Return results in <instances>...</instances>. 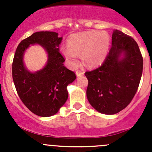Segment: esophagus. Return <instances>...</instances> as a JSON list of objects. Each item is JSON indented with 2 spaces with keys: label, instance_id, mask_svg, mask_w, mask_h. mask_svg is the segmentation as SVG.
Segmentation results:
<instances>
[{
  "label": "esophagus",
  "instance_id": "esophagus-1",
  "mask_svg": "<svg viewBox=\"0 0 152 152\" xmlns=\"http://www.w3.org/2000/svg\"><path fill=\"white\" fill-rule=\"evenodd\" d=\"M84 73H85V72L82 71V70H77V71H76V76H77L78 77H80V76H83Z\"/></svg>",
  "mask_w": 152,
  "mask_h": 152
}]
</instances>
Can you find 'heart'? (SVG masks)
<instances>
[{
    "instance_id": "b5f03b06",
    "label": "heart",
    "mask_w": 152,
    "mask_h": 152,
    "mask_svg": "<svg viewBox=\"0 0 152 152\" xmlns=\"http://www.w3.org/2000/svg\"><path fill=\"white\" fill-rule=\"evenodd\" d=\"M68 46L62 47L61 51L70 66L78 64V55L86 65L94 67L104 62L108 53L110 38L107 32L84 31L73 35L68 40Z\"/></svg>"
}]
</instances>
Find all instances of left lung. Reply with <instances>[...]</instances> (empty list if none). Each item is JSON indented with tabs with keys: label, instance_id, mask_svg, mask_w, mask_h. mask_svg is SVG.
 Masks as SVG:
<instances>
[{
	"label": "left lung",
	"instance_id": "left-lung-1",
	"mask_svg": "<svg viewBox=\"0 0 152 152\" xmlns=\"http://www.w3.org/2000/svg\"><path fill=\"white\" fill-rule=\"evenodd\" d=\"M142 56L136 41L114 30L112 47L100 67L85 72L87 98L92 107L106 115L119 113L129 104L141 79Z\"/></svg>",
	"mask_w": 152,
	"mask_h": 152
}]
</instances>
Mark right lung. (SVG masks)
Wrapping results in <instances>:
<instances>
[{"label":"right lung","instance_id":"1","mask_svg":"<svg viewBox=\"0 0 152 152\" xmlns=\"http://www.w3.org/2000/svg\"><path fill=\"white\" fill-rule=\"evenodd\" d=\"M62 37L53 31L35 32L18 45L12 63V78L18 94L26 107L41 117L57 113L66 102L67 87L76 79L74 72L65 67V58L59 52ZM38 44L48 53L46 66L31 73L23 63L25 50L30 45Z\"/></svg>","mask_w":152,"mask_h":152}]
</instances>
